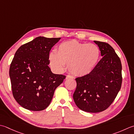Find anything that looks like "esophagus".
<instances>
[{
    "label": "esophagus",
    "instance_id": "34e87169",
    "mask_svg": "<svg viewBox=\"0 0 134 134\" xmlns=\"http://www.w3.org/2000/svg\"><path fill=\"white\" fill-rule=\"evenodd\" d=\"M73 77H72V76L71 75H67L66 76V77H65V79L66 80H68V79H72Z\"/></svg>",
    "mask_w": 134,
    "mask_h": 134
}]
</instances>
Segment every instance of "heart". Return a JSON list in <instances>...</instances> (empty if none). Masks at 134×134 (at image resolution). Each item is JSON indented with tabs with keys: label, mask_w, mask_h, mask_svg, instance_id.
Instances as JSON below:
<instances>
[{
	"label": "heart",
	"mask_w": 134,
	"mask_h": 134,
	"mask_svg": "<svg viewBox=\"0 0 134 134\" xmlns=\"http://www.w3.org/2000/svg\"><path fill=\"white\" fill-rule=\"evenodd\" d=\"M100 54V49L95 44L71 40L61 43L55 52H50L49 64L53 71L60 72L67 63V69L72 74L83 76L93 69Z\"/></svg>",
	"instance_id": "b5f03b06"
}]
</instances>
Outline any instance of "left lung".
<instances>
[{"mask_svg": "<svg viewBox=\"0 0 134 134\" xmlns=\"http://www.w3.org/2000/svg\"><path fill=\"white\" fill-rule=\"evenodd\" d=\"M103 57L88 74L75 78L73 94L76 105L82 110L99 113L110 106L121 89V60L109 43L94 41Z\"/></svg>", "mask_w": 134, "mask_h": 134, "instance_id": "left-lung-1", "label": "left lung"}]
</instances>
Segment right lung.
<instances>
[{"mask_svg":"<svg viewBox=\"0 0 134 134\" xmlns=\"http://www.w3.org/2000/svg\"><path fill=\"white\" fill-rule=\"evenodd\" d=\"M60 39L39 36L15 52L9 75L13 97L24 109L41 111L47 108L55 90L65 78L52 73L48 66L50 51Z\"/></svg>","mask_w":134,"mask_h":134,"instance_id":"obj_1","label":"right lung"}]
</instances>
